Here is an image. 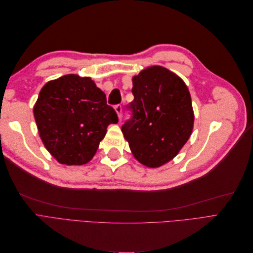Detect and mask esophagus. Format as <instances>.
<instances>
[{
	"label": "esophagus",
	"instance_id": "obj_1",
	"mask_svg": "<svg viewBox=\"0 0 253 253\" xmlns=\"http://www.w3.org/2000/svg\"><path fill=\"white\" fill-rule=\"evenodd\" d=\"M114 109H115V111H116V113H117V115H118V117H119V118H121L122 106H121L120 104H117V105H115V106H114Z\"/></svg>",
	"mask_w": 253,
	"mask_h": 253
}]
</instances>
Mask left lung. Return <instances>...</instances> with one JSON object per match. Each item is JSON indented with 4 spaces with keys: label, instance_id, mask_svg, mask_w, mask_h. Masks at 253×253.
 <instances>
[{
    "label": "left lung",
    "instance_id": "obj_1",
    "mask_svg": "<svg viewBox=\"0 0 253 253\" xmlns=\"http://www.w3.org/2000/svg\"><path fill=\"white\" fill-rule=\"evenodd\" d=\"M132 81L133 117L121 131L134 157L154 169L177 155L192 134L191 95L183 80L164 66L144 68Z\"/></svg>",
    "mask_w": 253,
    "mask_h": 253
}]
</instances>
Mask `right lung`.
<instances>
[{
  "mask_svg": "<svg viewBox=\"0 0 253 253\" xmlns=\"http://www.w3.org/2000/svg\"><path fill=\"white\" fill-rule=\"evenodd\" d=\"M40 138L57 162L82 166L94 157L106 128L118 117L89 77L65 75L48 81L34 106Z\"/></svg>",
  "mask_w": 253,
  "mask_h": 253,
  "instance_id": "1",
  "label": "right lung"
}]
</instances>
